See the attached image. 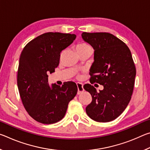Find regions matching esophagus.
Returning <instances> with one entry per match:
<instances>
[{
  "mask_svg": "<svg viewBox=\"0 0 150 150\" xmlns=\"http://www.w3.org/2000/svg\"><path fill=\"white\" fill-rule=\"evenodd\" d=\"M77 94L79 95V94L82 93L83 91H84V88H83V85L81 83H77Z\"/></svg>",
  "mask_w": 150,
  "mask_h": 150,
  "instance_id": "1",
  "label": "esophagus"
}]
</instances>
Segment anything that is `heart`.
<instances>
[{"mask_svg":"<svg viewBox=\"0 0 150 150\" xmlns=\"http://www.w3.org/2000/svg\"><path fill=\"white\" fill-rule=\"evenodd\" d=\"M75 50L77 51L78 54H81V53L87 52V51H91V47L87 43L79 42L76 45Z\"/></svg>","mask_w":150,"mask_h":150,"instance_id":"heart-1","label":"heart"}]
</instances>
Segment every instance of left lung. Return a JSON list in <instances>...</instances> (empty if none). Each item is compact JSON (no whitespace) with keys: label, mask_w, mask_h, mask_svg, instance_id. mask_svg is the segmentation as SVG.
<instances>
[{"label":"left lung","mask_w":150,"mask_h":150,"mask_svg":"<svg viewBox=\"0 0 150 150\" xmlns=\"http://www.w3.org/2000/svg\"><path fill=\"white\" fill-rule=\"evenodd\" d=\"M82 38L95 50L90 82L104 87L97 92L90 84L83 86L92 96L86 112L93 120L108 122L118 117L130 102L136 66L126 44L110 33L83 32Z\"/></svg>","instance_id":"8db88e82"}]
</instances>
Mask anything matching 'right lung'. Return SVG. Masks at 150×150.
Here are the masks:
<instances>
[{
    "mask_svg": "<svg viewBox=\"0 0 150 150\" xmlns=\"http://www.w3.org/2000/svg\"><path fill=\"white\" fill-rule=\"evenodd\" d=\"M76 35L47 32L28 43L20 54L17 85L28 115L38 122L56 123L65 115L68 104L77 93L75 83L60 86L48 84V75L55 72L62 51L72 44Z\"/></svg>",
    "mask_w": 150,
    "mask_h": 150,
    "instance_id": "right-lung-1",
    "label": "right lung"
}]
</instances>
